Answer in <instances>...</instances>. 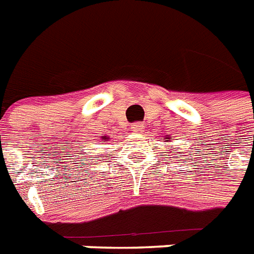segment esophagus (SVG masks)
Returning <instances> with one entry per match:
<instances>
[{
    "instance_id": "esophagus-1",
    "label": "esophagus",
    "mask_w": 254,
    "mask_h": 254,
    "mask_svg": "<svg viewBox=\"0 0 254 254\" xmlns=\"http://www.w3.org/2000/svg\"><path fill=\"white\" fill-rule=\"evenodd\" d=\"M143 129H144L143 123H139V122H137V123H132V125H131V131H132V132L139 133L141 132Z\"/></svg>"
}]
</instances>
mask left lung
<instances>
[{
    "instance_id": "obj_1",
    "label": "left lung",
    "mask_w": 254,
    "mask_h": 254,
    "mask_svg": "<svg viewBox=\"0 0 254 254\" xmlns=\"http://www.w3.org/2000/svg\"><path fill=\"white\" fill-rule=\"evenodd\" d=\"M166 141H168V140H166Z\"/></svg>"
}]
</instances>
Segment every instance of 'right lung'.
<instances>
[{"label":"right lung","mask_w":254,"mask_h":254,"mask_svg":"<svg viewBox=\"0 0 254 254\" xmlns=\"http://www.w3.org/2000/svg\"><path fill=\"white\" fill-rule=\"evenodd\" d=\"M106 140H107L106 137H103V139H102V141H106Z\"/></svg>","instance_id":"1"}]
</instances>
